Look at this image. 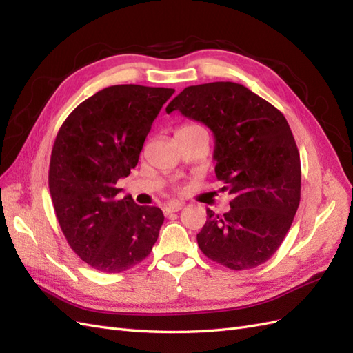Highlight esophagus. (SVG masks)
<instances>
[{
    "mask_svg": "<svg viewBox=\"0 0 353 353\" xmlns=\"http://www.w3.org/2000/svg\"><path fill=\"white\" fill-rule=\"evenodd\" d=\"M182 208H183V203H182V201H179V200H172V201H170V203H167V205L163 206V214L177 212V211H181Z\"/></svg>",
    "mask_w": 353,
    "mask_h": 353,
    "instance_id": "esophagus-1",
    "label": "esophagus"
}]
</instances>
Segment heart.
Returning a JSON list of instances; mask_svg holds the SVG:
<instances>
[{"mask_svg":"<svg viewBox=\"0 0 353 353\" xmlns=\"http://www.w3.org/2000/svg\"><path fill=\"white\" fill-rule=\"evenodd\" d=\"M186 127H192V125H183V127H181V129H186ZM181 129H179V130H181Z\"/></svg>","mask_w":353,"mask_h":353,"instance_id":"b5f03b06","label":"heart"}]
</instances>
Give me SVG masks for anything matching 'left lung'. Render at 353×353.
I'll use <instances>...</instances> for the list:
<instances>
[{
    "label": "left lung",
    "mask_w": 353,
    "mask_h": 353,
    "mask_svg": "<svg viewBox=\"0 0 353 353\" xmlns=\"http://www.w3.org/2000/svg\"><path fill=\"white\" fill-rule=\"evenodd\" d=\"M211 129L215 176L234 196L230 211L208 219L200 250L230 270L264 264L279 249L301 203V156L287 119L234 81L188 86L167 106Z\"/></svg>",
    "instance_id": "8db88e82"
}]
</instances>
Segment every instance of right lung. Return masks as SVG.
<instances>
[{"label":"right lung","instance_id":"add662e5","mask_svg":"<svg viewBox=\"0 0 353 353\" xmlns=\"http://www.w3.org/2000/svg\"><path fill=\"white\" fill-rule=\"evenodd\" d=\"M174 89L141 85L104 88L65 119L52 145L48 186L71 249L103 273H119L145 259L163 214L117 200L118 179L137 167L154 118Z\"/></svg>","mask_w":353,"mask_h":353}]
</instances>
